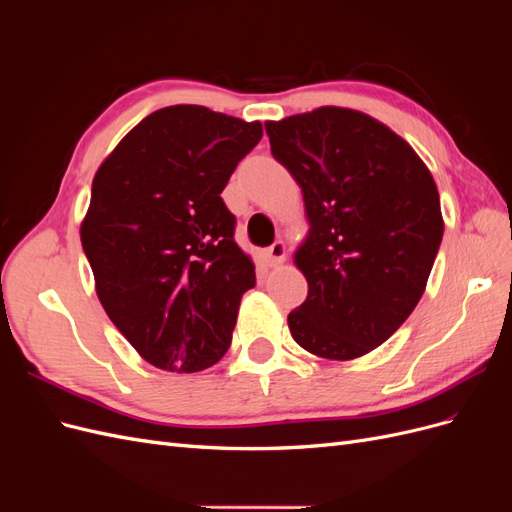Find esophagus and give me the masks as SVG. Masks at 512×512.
Masks as SVG:
<instances>
[{
	"instance_id": "esophagus-1",
	"label": "esophagus",
	"mask_w": 512,
	"mask_h": 512,
	"mask_svg": "<svg viewBox=\"0 0 512 512\" xmlns=\"http://www.w3.org/2000/svg\"><path fill=\"white\" fill-rule=\"evenodd\" d=\"M265 256H267V262L271 267H277V265H282V262L286 260V245H284V241H275L269 250L265 252Z\"/></svg>"
}]
</instances>
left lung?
<instances>
[{
	"label": "left lung",
	"mask_w": 512,
	"mask_h": 512,
	"mask_svg": "<svg viewBox=\"0 0 512 512\" xmlns=\"http://www.w3.org/2000/svg\"><path fill=\"white\" fill-rule=\"evenodd\" d=\"M265 130L309 222L294 252L307 299L288 314L290 333L322 359H356L423 297L444 235L436 181L404 138L352 108L322 106Z\"/></svg>",
	"instance_id": "left-lung-1"
}]
</instances>
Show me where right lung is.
I'll use <instances>...</instances> for the list:
<instances>
[{
    "mask_svg": "<svg viewBox=\"0 0 512 512\" xmlns=\"http://www.w3.org/2000/svg\"><path fill=\"white\" fill-rule=\"evenodd\" d=\"M260 138V121L166 106L98 168L81 243L104 312L151 365L192 374L230 346L256 273L220 194Z\"/></svg>",
    "mask_w": 512,
    "mask_h": 512,
    "instance_id": "add662e5",
    "label": "right lung"
}]
</instances>
